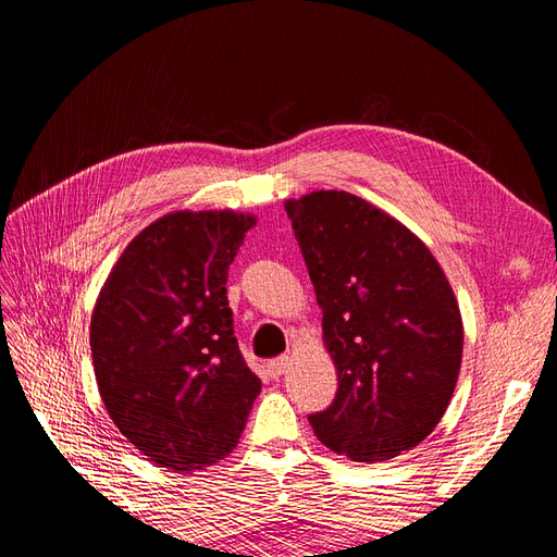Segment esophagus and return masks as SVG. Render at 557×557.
I'll return each instance as SVG.
<instances>
[{
	"instance_id": "obj_1",
	"label": "esophagus",
	"mask_w": 557,
	"mask_h": 557,
	"mask_svg": "<svg viewBox=\"0 0 557 557\" xmlns=\"http://www.w3.org/2000/svg\"><path fill=\"white\" fill-rule=\"evenodd\" d=\"M288 367H290V358H288V356H281V358H276V360H269V364H267L269 374H272V376L285 374V372H288Z\"/></svg>"
}]
</instances>
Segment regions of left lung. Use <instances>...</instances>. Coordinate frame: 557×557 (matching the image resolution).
<instances>
[{
  "label": "left lung",
  "instance_id": "8db88e82",
  "mask_svg": "<svg viewBox=\"0 0 557 557\" xmlns=\"http://www.w3.org/2000/svg\"><path fill=\"white\" fill-rule=\"evenodd\" d=\"M285 211L339 379L309 423L356 462L397 458L448 409L465 342L458 299L430 248L362 197L318 190L288 199Z\"/></svg>",
  "mask_w": 557,
  "mask_h": 557
}]
</instances>
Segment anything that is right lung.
<instances>
[{
  "label": "right lung",
  "mask_w": 557,
  "mask_h": 557,
  "mask_svg": "<svg viewBox=\"0 0 557 557\" xmlns=\"http://www.w3.org/2000/svg\"><path fill=\"white\" fill-rule=\"evenodd\" d=\"M256 218L176 211L113 264L90 320L95 379L115 428L158 467L190 471L239 444L262 381L232 325L227 269Z\"/></svg>",
  "instance_id": "1"
}]
</instances>
